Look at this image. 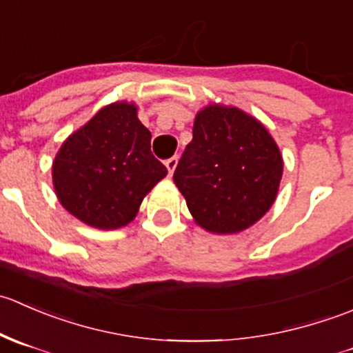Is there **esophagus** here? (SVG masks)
Masks as SVG:
<instances>
[{"label":"esophagus","mask_w":353,"mask_h":353,"mask_svg":"<svg viewBox=\"0 0 353 353\" xmlns=\"http://www.w3.org/2000/svg\"><path fill=\"white\" fill-rule=\"evenodd\" d=\"M165 167L167 170H169V176H172L174 170H176L177 167V157H170L169 160H165Z\"/></svg>","instance_id":"1"}]
</instances>
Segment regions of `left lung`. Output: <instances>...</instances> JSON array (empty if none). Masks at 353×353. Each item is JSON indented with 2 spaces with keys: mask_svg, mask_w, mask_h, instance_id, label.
<instances>
[{
  "mask_svg": "<svg viewBox=\"0 0 353 353\" xmlns=\"http://www.w3.org/2000/svg\"><path fill=\"white\" fill-rule=\"evenodd\" d=\"M282 174L280 148L261 121L234 105L208 104L196 112L174 183L196 225L227 236L266 215Z\"/></svg>",
  "mask_w": 353,
  "mask_h": 353,
  "instance_id": "1",
  "label": "left lung"
}]
</instances>
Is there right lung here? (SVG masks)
<instances>
[{
	"mask_svg": "<svg viewBox=\"0 0 353 353\" xmlns=\"http://www.w3.org/2000/svg\"><path fill=\"white\" fill-rule=\"evenodd\" d=\"M134 102L104 105L70 134L52 160V186L66 212L94 229L133 222L143 198L167 176Z\"/></svg>",
	"mask_w": 353,
	"mask_h": 353,
	"instance_id": "obj_1",
	"label": "right lung"
}]
</instances>
